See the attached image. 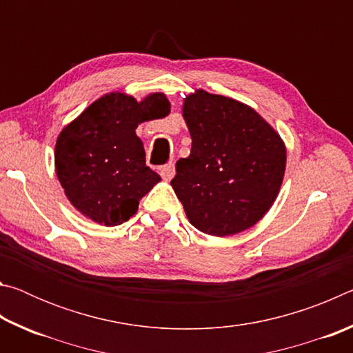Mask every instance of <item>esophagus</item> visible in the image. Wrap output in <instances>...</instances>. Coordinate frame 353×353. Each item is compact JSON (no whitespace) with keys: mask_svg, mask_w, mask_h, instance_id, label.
Wrapping results in <instances>:
<instances>
[{"mask_svg":"<svg viewBox=\"0 0 353 353\" xmlns=\"http://www.w3.org/2000/svg\"><path fill=\"white\" fill-rule=\"evenodd\" d=\"M174 174H176V166H174V163H168V165H165L162 170H160V176H162V179L165 182H170L172 177H174Z\"/></svg>","mask_w":353,"mask_h":353,"instance_id":"34e87169","label":"esophagus"}]
</instances>
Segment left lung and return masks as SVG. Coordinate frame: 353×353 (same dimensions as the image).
I'll return each mask as SVG.
<instances>
[{
	"label": "left lung",
	"mask_w": 353,
	"mask_h": 353,
	"mask_svg": "<svg viewBox=\"0 0 353 353\" xmlns=\"http://www.w3.org/2000/svg\"><path fill=\"white\" fill-rule=\"evenodd\" d=\"M191 154L171 181L187 218L202 234L236 235L270 212L282 187L286 146L252 107L202 88L183 99Z\"/></svg>",
	"instance_id": "8db88e82"
}]
</instances>
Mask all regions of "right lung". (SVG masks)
Wrapping results in <instances>:
<instances>
[{"instance_id": "obj_1", "label": "right lung", "mask_w": 353, "mask_h": 353, "mask_svg": "<svg viewBox=\"0 0 353 353\" xmlns=\"http://www.w3.org/2000/svg\"><path fill=\"white\" fill-rule=\"evenodd\" d=\"M162 92L141 101L110 92L65 126L54 149L56 176L82 216L113 227L132 218L140 199L162 179L145 163L139 124L170 115Z\"/></svg>"}]
</instances>
